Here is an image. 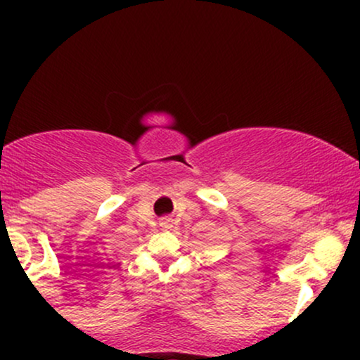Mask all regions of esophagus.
<instances>
[{"label": "esophagus", "mask_w": 360, "mask_h": 360, "mask_svg": "<svg viewBox=\"0 0 360 360\" xmlns=\"http://www.w3.org/2000/svg\"><path fill=\"white\" fill-rule=\"evenodd\" d=\"M162 226H164V229H171V221H169V220H166V221H162Z\"/></svg>", "instance_id": "34e87169"}]
</instances>
